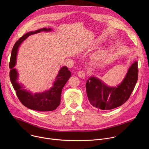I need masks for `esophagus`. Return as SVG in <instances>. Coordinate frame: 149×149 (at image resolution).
I'll return each instance as SVG.
<instances>
[{
    "instance_id": "obj_1",
    "label": "esophagus",
    "mask_w": 149,
    "mask_h": 149,
    "mask_svg": "<svg viewBox=\"0 0 149 149\" xmlns=\"http://www.w3.org/2000/svg\"><path fill=\"white\" fill-rule=\"evenodd\" d=\"M78 76L81 78H85V76H86V72H85V71L84 70H81L78 72Z\"/></svg>"
}]
</instances>
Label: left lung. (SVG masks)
Returning a JSON list of instances; mask_svg holds the SVG:
<instances>
[{
    "instance_id": "8db88e82",
    "label": "left lung",
    "mask_w": 149,
    "mask_h": 149,
    "mask_svg": "<svg viewBox=\"0 0 149 149\" xmlns=\"http://www.w3.org/2000/svg\"><path fill=\"white\" fill-rule=\"evenodd\" d=\"M138 62L136 61L117 87H108L99 79L90 77L86 86L90 104L102 110H110L120 107L130 98L138 79Z\"/></svg>"
}]
</instances>
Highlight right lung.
Instances as JSON below:
<instances>
[{
    "label": "right lung",
    "instance_id": "add662e5",
    "mask_svg": "<svg viewBox=\"0 0 149 149\" xmlns=\"http://www.w3.org/2000/svg\"><path fill=\"white\" fill-rule=\"evenodd\" d=\"M50 28H45L38 29L35 31L29 32L21 37L15 44L11 54L9 68L10 79L14 90L16 91V95L19 101L27 108L40 111H50L55 110L60 104L61 95L62 89L68 81L71 73L67 67H63L59 71V74L56 77L54 86L49 90L43 93L32 94L17 82V72L13 68L16 61L17 49L20 44L28 36L40 32V31H50Z\"/></svg>",
    "mask_w": 149,
    "mask_h": 149
}]
</instances>
